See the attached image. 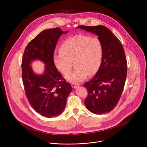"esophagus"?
<instances>
[{"label": "esophagus", "instance_id": "esophagus-1", "mask_svg": "<svg viewBox=\"0 0 147 147\" xmlns=\"http://www.w3.org/2000/svg\"><path fill=\"white\" fill-rule=\"evenodd\" d=\"M71 87L73 88H77L79 86L78 84H76V83H72L71 84Z\"/></svg>", "mask_w": 147, "mask_h": 147}]
</instances>
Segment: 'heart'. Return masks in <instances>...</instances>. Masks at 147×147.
Returning a JSON list of instances; mask_svg holds the SVG:
<instances>
[{"mask_svg": "<svg viewBox=\"0 0 147 147\" xmlns=\"http://www.w3.org/2000/svg\"><path fill=\"white\" fill-rule=\"evenodd\" d=\"M60 49V52L53 55L54 65L60 73L67 75L73 62L76 68L66 76V79L73 83L82 81L88 74H94L101 64L103 48L97 37L74 35L63 42Z\"/></svg>", "mask_w": 147, "mask_h": 147, "instance_id": "obj_1", "label": "heart"}]
</instances>
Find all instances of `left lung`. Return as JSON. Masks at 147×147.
<instances>
[{"label": "left lung", "mask_w": 147, "mask_h": 147, "mask_svg": "<svg viewBox=\"0 0 147 147\" xmlns=\"http://www.w3.org/2000/svg\"><path fill=\"white\" fill-rule=\"evenodd\" d=\"M77 28L96 35L103 48L97 73L91 81L84 84L88 91L85 105L96 115L108 113L117 105L126 79L127 64L123 46L105 26H79Z\"/></svg>", "instance_id": "1"}]
</instances>
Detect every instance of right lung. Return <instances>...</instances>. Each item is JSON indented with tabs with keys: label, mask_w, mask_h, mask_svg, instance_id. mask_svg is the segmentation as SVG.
Here are the masks:
<instances>
[{
	"label": "right lung",
	"mask_w": 147,
	"mask_h": 147,
	"mask_svg": "<svg viewBox=\"0 0 147 147\" xmlns=\"http://www.w3.org/2000/svg\"><path fill=\"white\" fill-rule=\"evenodd\" d=\"M67 32L59 27L42 31L27 45L22 58V79L26 96L36 112L45 117L61 115L72 91L70 83L57 70L53 61L58 39ZM36 59L46 65L42 75L35 74L31 67L32 61Z\"/></svg>",
	"instance_id": "obj_1"
}]
</instances>
